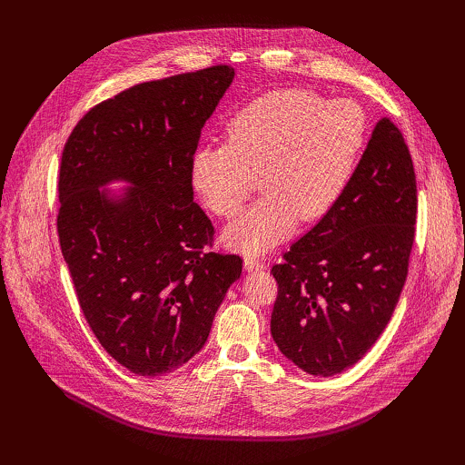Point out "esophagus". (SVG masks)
I'll use <instances>...</instances> for the list:
<instances>
[{"label":"esophagus","instance_id":"obj_1","mask_svg":"<svg viewBox=\"0 0 465 465\" xmlns=\"http://www.w3.org/2000/svg\"><path fill=\"white\" fill-rule=\"evenodd\" d=\"M242 265H245V272H262V270H265V263L260 262L258 258H252V256H247L245 262H242Z\"/></svg>","mask_w":465,"mask_h":465}]
</instances>
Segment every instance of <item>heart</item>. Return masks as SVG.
<instances>
[{
	"instance_id": "heart-1",
	"label": "heart",
	"mask_w": 465,
	"mask_h": 465,
	"mask_svg": "<svg viewBox=\"0 0 465 465\" xmlns=\"http://www.w3.org/2000/svg\"><path fill=\"white\" fill-rule=\"evenodd\" d=\"M368 118L351 100L326 102L290 88L242 107L226 144H203L190 158V184L209 211L235 216L254 190L262 198L224 230L230 249L262 254L294 232L298 218L326 216L345 193L363 146Z\"/></svg>"
}]
</instances>
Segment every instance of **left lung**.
Masks as SVG:
<instances>
[{
	"label": "left lung",
	"instance_id": "obj_1",
	"mask_svg": "<svg viewBox=\"0 0 465 465\" xmlns=\"http://www.w3.org/2000/svg\"><path fill=\"white\" fill-rule=\"evenodd\" d=\"M417 224V179L398 126L381 118L337 205L273 265L272 335L314 377L363 358L392 319Z\"/></svg>",
	"mask_w": 465,
	"mask_h": 465
}]
</instances>
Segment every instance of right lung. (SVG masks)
Here are the masks:
<instances>
[{
	"mask_svg": "<svg viewBox=\"0 0 465 465\" xmlns=\"http://www.w3.org/2000/svg\"><path fill=\"white\" fill-rule=\"evenodd\" d=\"M235 71L214 65L135 84L90 109L60 165L58 235L84 319L135 375L198 354L242 260L214 254L190 158ZM113 182L128 189L107 191Z\"/></svg>",
	"mask_w": 465,
	"mask_h": 465,
	"instance_id": "1",
	"label": "right lung"
}]
</instances>
